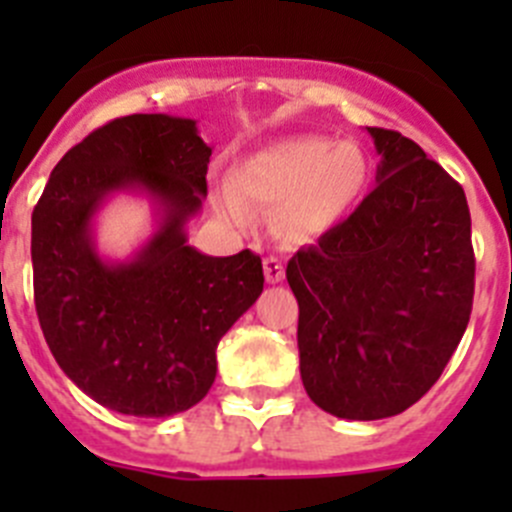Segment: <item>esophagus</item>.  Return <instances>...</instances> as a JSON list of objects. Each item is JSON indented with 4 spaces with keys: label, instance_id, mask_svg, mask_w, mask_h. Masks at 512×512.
I'll list each match as a JSON object with an SVG mask.
<instances>
[{
    "label": "esophagus",
    "instance_id": "esophagus-1",
    "mask_svg": "<svg viewBox=\"0 0 512 512\" xmlns=\"http://www.w3.org/2000/svg\"><path fill=\"white\" fill-rule=\"evenodd\" d=\"M264 274L269 284H279L284 279V264L277 256H266L264 259Z\"/></svg>",
    "mask_w": 512,
    "mask_h": 512
}]
</instances>
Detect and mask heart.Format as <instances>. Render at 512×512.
Returning <instances> with one entry per match:
<instances>
[{
  "label": "heart",
  "mask_w": 512,
  "mask_h": 512,
  "mask_svg": "<svg viewBox=\"0 0 512 512\" xmlns=\"http://www.w3.org/2000/svg\"><path fill=\"white\" fill-rule=\"evenodd\" d=\"M369 182V161L351 140L300 135L248 158L233 176V192L220 210L233 223H248L251 207L274 211V228L295 243L312 241L343 220Z\"/></svg>",
  "instance_id": "obj_1"
}]
</instances>
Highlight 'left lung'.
Segmentation results:
<instances>
[{
    "mask_svg": "<svg viewBox=\"0 0 512 512\" xmlns=\"http://www.w3.org/2000/svg\"><path fill=\"white\" fill-rule=\"evenodd\" d=\"M369 135L382 156L377 187L287 264L302 384L318 408L346 420L415 405L454 356L474 300L461 184L397 130Z\"/></svg>",
    "mask_w": 512,
    "mask_h": 512,
    "instance_id": "left-lung-1",
    "label": "left lung"
}]
</instances>
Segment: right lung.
Here are the masks:
<instances>
[{
	"instance_id": "add662e5",
	"label": "right lung",
	"mask_w": 512,
	"mask_h": 512,
	"mask_svg": "<svg viewBox=\"0 0 512 512\" xmlns=\"http://www.w3.org/2000/svg\"><path fill=\"white\" fill-rule=\"evenodd\" d=\"M210 156L187 117H117L58 161L33 210L45 343L66 377L115 413L166 418L197 405L215 382L217 343L264 289L248 248L220 259L187 246ZM120 188L151 193L162 225L135 260L110 265L93 248L91 217Z\"/></svg>"
}]
</instances>
